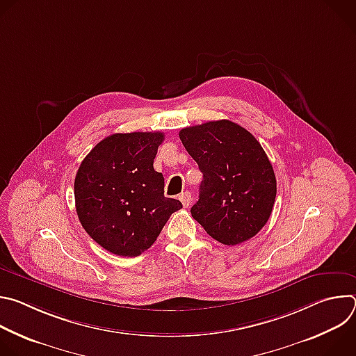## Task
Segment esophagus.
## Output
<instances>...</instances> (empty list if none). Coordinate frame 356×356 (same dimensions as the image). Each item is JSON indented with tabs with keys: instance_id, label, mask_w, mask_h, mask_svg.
Wrapping results in <instances>:
<instances>
[{
	"instance_id": "obj_1",
	"label": "esophagus",
	"mask_w": 356,
	"mask_h": 356,
	"mask_svg": "<svg viewBox=\"0 0 356 356\" xmlns=\"http://www.w3.org/2000/svg\"><path fill=\"white\" fill-rule=\"evenodd\" d=\"M179 200L181 201L183 207H188L190 202H191V194H190L188 191H184V193H181V194L179 195Z\"/></svg>"
}]
</instances>
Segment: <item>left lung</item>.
Masks as SVG:
<instances>
[{
    "mask_svg": "<svg viewBox=\"0 0 356 356\" xmlns=\"http://www.w3.org/2000/svg\"><path fill=\"white\" fill-rule=\"evenodd\" d=\"M179 136L202 173L191 217L224 245L255 236L276 198L275 172L257 138L228 120L183 128Z\"/></svg>",
    "mask_w": 356,
    "mask_h": 356,
    "instance_id": "obj_1",
    "label": "left lung"
}]
</instances>
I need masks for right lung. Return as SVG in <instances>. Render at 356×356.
Wrapping results in <instances>:
<instances>
[{"mask_svg":"<svg viewBox=\"0 0 356 356\" xmlns=\"http://www.w3.org/2000/svg\"><path fill=\"white\" fill-rule=\"evenodd\" d=\"M162 132L114 134L98 142L74 179L76 211L86 232L118 257L149 249L183 206L165 197L163 175L154 169Z\"/></svg>","mask_w":356,"mask_h":356,"instance_id":"right-lung-1","label":"right lung"}]
</instances>
